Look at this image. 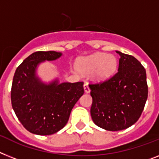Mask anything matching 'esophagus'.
I'll list each match as a JSON object with an SVG mask.
<instances>
[{
	"mask_svg": "<svg viewBox=\"0 0 159 159\" xmlns=\"http://www.w3.org/2000/svg\"><path fill=\"white\" fill-rule=\"evenodd\" d=\"M84 92L86 93H90V88H89V84H88L87 83L84 84Z\"/></svg>",
	"mask_w": 159,
	"mask_h": 159,
	"instance_id": "obj_1",
	"label": "esophagus"
}]
</instances>
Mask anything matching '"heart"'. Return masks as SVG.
I'll return each mask as SVG.
<instances>
[{"label":"heart","instance_id":"heart-1","mask_svg":"<svg viewBox=\"0 0 159 159\" xmlns=\"http://www.w3.org/2000/svg\"><path fill=\"white\" fill-rule=\"evenodd\" d=\"M117 65V58L114 55L97 53L80 59L78 62V70L85 75L93 72L94 80L101 82L108 80L115 73Z\"/></svg>","mask_w":159,"mask_h":159}]
</instances>
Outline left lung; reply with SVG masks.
Wrapping results in <instances>:
<instances>
[{"label": "left lung", "instance_id": "1", "mask_svg": "<svg viewBox=\"0 0 159 159\" xmlns=\"http://www.w3.org/2000/svg\"><path fill=\"white\" fill-rule=\"evenodd\" d=\"M119 69L111 79L89 84L94 124L107 131L129 128L141 117L148 98L145 67L132 55L116 51Z\"/></svg>", "mask_w": 159, "mask_h": 159}]
</instances>
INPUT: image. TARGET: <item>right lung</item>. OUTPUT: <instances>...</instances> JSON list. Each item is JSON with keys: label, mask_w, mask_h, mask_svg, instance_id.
<instances>
[{"label": "right lung", "mask_w": 159, "mask_h": 159, "mask_svg": "<svg viewBox=\"0 0 159 159\" xmlns=\"http://www.w3.org/2000/svg\"><path fill=\"white\" fill-rule=\"evenodd\" d=\"M61 56L55 51H37L18 66L11 88V103L18 120L36 135H52L65 127L72 108L84 94V82L48 84L36 76L37 66Z\"/></svg>", "instance_id": "1"}]
</instances>
